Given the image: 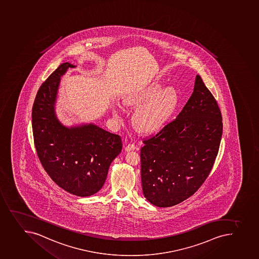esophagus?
I'll use <instances>...</instances> for the list:
<instances>
[{
	"label": "esophagus",
	"instance_id": "1",
	"mask_svg": "<svg viewBox=\"0 0 259 259\" xmlns=\"http://www.w3.org/2000/svg\"><path fill=\"white\" fill-rule=\"evenodd\" d=\"M136 146L133 144V143H130L128 145L126 146V148H125V150L126 152H130V151L135 150Z\"/></svg>",
	"mask_w": 259,
	"mask_h": 259
}]
</instances>
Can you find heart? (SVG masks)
Wrapping results in <instances>:
<instances>
[{
    "mask_svg": "<svg viewBox=\"0 0 259 259\" xmlns=\"http://www.w3.org/2000/svg\"><path fill=\"white\" fill-rule=\"evenodd\" d=\"M161 82H153L145 89L129 96L127 106L139 107L134 116V124L140 133H158L168 123L178 106L179 95L174 87H166Z\"/></svg>",
    "mask_w": 259,
    "mask_h": 259,
    "instance_id": "b5f03b06",
    "label": "heart"
}]
</instances>
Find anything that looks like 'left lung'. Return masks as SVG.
Listing matches in <instances>:
<instances>
[{
	"instance_id": "obj_1",
	"label": "left lung",
	"mask_w": 259,
	"mask_h": 259,
	"mask_svg": "<svg viewBox=\"0 0 259 259\" xmlns=\"http://www.w3.org/2000/svg\"><path fill=\"white\" fill-rule=\"evenodd\" d=\"M222 116L200 75L185 107L141 148L143 195L158 207L180 204L209 176L219 151Z\"/></svg>"
}]
</instances>
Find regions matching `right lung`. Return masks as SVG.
<instances>
[{"mask_svg":"<svg viewBox=\"0 0 259 259\" xmlns=\"http://www.w3.org/2000/svg\"><path fill=\"white\" fill-rule=\"evenodd\" d=\"M74 67L60 64L40 87L32 106V133L38 158L53 181L67 192L87 197L103 186L122 143L120 136L94 124L66 127L57 118L60 77Z\"/></svg>","mask_w":259,"mask_h":259,"instance_id":"right-lung-1","label":"right lung"}]
</instances>
